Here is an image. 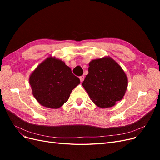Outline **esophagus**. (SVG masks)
I'll use <instances>...</instances> for the list:
<instances>
[{"label":"esophagus","mask_w":160,"mask_h":160,"mask_svg":"<svg viewBox=\"0 0 160 160\" xmlns=\"http://www.w3.org/2000/svg\"><path fill=\"white\" fill-rule=\"evenodd\" d=\"M79 79H80L81 82H83V81H84V76H83V75L80 76V77H79Z\"/></svg>","instance_id":"1"}]
</instances>
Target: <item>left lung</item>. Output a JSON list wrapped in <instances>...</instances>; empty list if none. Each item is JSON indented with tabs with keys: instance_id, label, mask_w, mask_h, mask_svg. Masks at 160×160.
Instances as JSON below:
<instances>
[{
	"instance_id": "1",
	"label": "left lung",
	"mask_w": 160,
	"mask_h": 160,
	"mask_svg": "<svg viewBox=\"0 0 160 160\" xmlns=\"http://www.w3.org/2000/svg\"><path fill=\"white\" fill-rule=\"evenodd\" d=\"M83 88L91 99L99 108L113 106L122 100L128 88V78L117 62L110 57L91 61Z\"/></svg>"
}]
</instances>
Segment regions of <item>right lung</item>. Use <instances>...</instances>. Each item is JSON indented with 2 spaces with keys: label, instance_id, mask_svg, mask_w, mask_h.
<instances>
[{
  "label": "right lung",
  "instance_id": "1",
  "mask_svg": "<svg viewBox=\"0 0 160 160\" xmlns=\"http://www.w3.org/2000/svg\"><path fill=\"white\" fill-rule=\"evenodd\" d=\"M29 83L38 103L46 108L57 109L68 100L80 79L63 61L50 57L32 72Z\"/></svg>",
  "mask_w": 160,
  "mask_h": 160
}]
</instances>
